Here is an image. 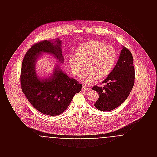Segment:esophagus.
Segmentation results:
<instances>
[{
    "mask_svg": "<svg viewBox=\"0 0 157 157\" xmlns=\"http://www.w3.org/2000/svg\"><path fill=\"white\" fill-rule=\"evenodd\" d=\"M82 90H89V88H88L86 85H82Z\"/></svg>",
    "mask_w": 157,
    "mask_h": 157,
    "instance_id": "1",
    "label": "esophagus"
}]
</instances>
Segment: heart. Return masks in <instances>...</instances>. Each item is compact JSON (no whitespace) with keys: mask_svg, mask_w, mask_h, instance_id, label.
<instances>
[{"mask_svg":"<svg viewBox=\"0 0 157 157\" xmlns=\"http://www.w3.org/2000/svg\"><path fill=\"white\" fill-rule=\"evenodd\" d=\"M117 60V51L112 46L99 40H90L80 45L77 52L69 56V62L76 77H80L87 67L88 70L83 75L82 81L88 85L109 75Z\"/></svg>","mask_w":157,"mask_h":157,"instance_id":"heart-1","label":"heart"}]
</instances>
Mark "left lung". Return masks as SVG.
<instances>
[{"label":"left lung","mask_w":157,"mask_h":157,"mask_svg":"<svg viewBox=\"0 0 157 157\" xmlns=\"http://www.w3.org/2000/svg\"><path fill=\"white\" fill-rule=\"evenodd\" d=\"M134 60L130 51L123 46L118 62L111 73L102 83L92 90L98 92L99 97L94 106L101 111H111L122 104L129 96L134 84Z\"/></svg>","instance_id":"1"}]
</instances>
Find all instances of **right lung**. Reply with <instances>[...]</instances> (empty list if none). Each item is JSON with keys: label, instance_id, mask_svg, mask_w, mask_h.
Segmentation results:
<instances>
[{"label": "right lung", "instance_id": "right-lung-1", "mask_svg": "<svg viewBox=\"0 0 157 157\" xmlns=\"http://www.w3.org/2000/svg\"><path fill=\"white\" fill-rule=\"evenodd\" d=\"M62 41L43 40L33 45L23 60L21 88L30 104L45 115L56 116L67 109L76 94L82 89V84L69 78L56 65L49 78H40L36 72V63L43 53L51 54L60 62H63Z\"/></svg>", "mask_w": 157, "mask_h": 157}]
</instances>
